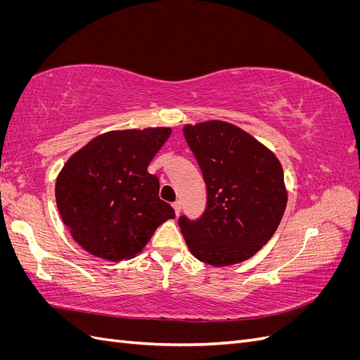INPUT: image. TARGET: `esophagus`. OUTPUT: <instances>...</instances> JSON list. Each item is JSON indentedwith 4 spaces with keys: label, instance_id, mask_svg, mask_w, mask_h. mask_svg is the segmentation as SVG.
Instances as JSON below:
<instances>
[{
    "label": "esophagus",
    "instance_id": "esophagus-1",
    "mask_svg": "<svg viewBox=\"0 0 360 360\" xmlns=\"http://www.w3.org/2000/svg\"><path fill=\"white\" fill-rule=\"evenodd\" d=\"M172 209H174V212H176V214L179 216L180 210H181V202H180V201H176V202H172Z\"/></svg>",
    "mask_w": 360,
    "mask_h": 360
}]
</instances>
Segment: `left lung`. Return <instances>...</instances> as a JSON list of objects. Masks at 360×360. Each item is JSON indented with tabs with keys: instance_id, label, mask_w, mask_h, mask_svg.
Wrapping results in <instances>:
<instances>
[{
	"instance_id": "left-lung-1",
	"label": "left lung",
	"mask_w": 360,
	"mask_h": 360,
	"mask_svg": "<svg viewBox=\"0 0 360 360\" xmlns=\"http://www.w3.org/2000/svg\"><path fill=\"white\" fill-rule=\"evenodd\" d=\"M207 186L198 221L181 216L180 230L195 258L214 267L242 263L263 248L284 216V171L271 150L221 120L184 124Z\"/></svg>"
}]
</instances>
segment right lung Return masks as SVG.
I'll return each instance as SVG.
<instances>
[{
	"instance_id": "1",
	"label": "right lung",
	"mask_w": 360,
	"mask_h": 360,
	"mask_svg": "<svg viewBox=\"0 0 360 360\" xmlns=\"http://www.w3.org/2000/svg\"><path fill=\"white\" fill-rule=\"evenodd\" d=\"M171 127L111 130L73 153L56 183L58 212L86 252L108 261L134 258L156 228L174 219L147 171Z\"/></svg>"
}]
</instances>
